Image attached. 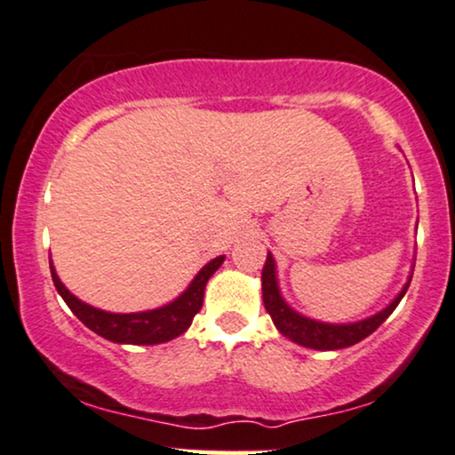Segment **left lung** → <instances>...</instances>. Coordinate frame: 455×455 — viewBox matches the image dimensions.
I'll list each match as a JSON object with an SVG mask.
<instances>
[{
	"label": "left lung",
	"instance_id": "8db88e82",
	"mask_svg": "<svg viewBox=\"0 0 455 455\" xmlns=\"http://www.w3.org/2000/svg\"><path fill=\"white\" fill-rule=\"evenodd\" d=\"M411 277L413 275H409L407 283L394 297L392 303L381 311H377L375 315H369L358 322H347V324H331V322L314 320V317L299 314V311L290 307L286 299L282 297L280 282H277L275 259H273V254L269 251L265 267H262V303H265V309L269 311L273 324H275V328L283 337L294 341L297 346L320 349V352H331V349H343L363 341V339H366L371 332H375L377 328L384 324L387 315L401 303L409 283H411Z\"/></svg>",
	"mask_w": 455,
	"mask_h": 455
}]
</instances>
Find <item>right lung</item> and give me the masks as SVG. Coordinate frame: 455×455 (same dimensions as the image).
Wrapping results in <instances>:
<instances>
[{"label":"right lung","instance_id":"1","mask_svg":"<svg viewBox=\"0 0 455 455\" xmlns=\"http://www.w3.org/2000/svg\"><path fill=\"white\" fill-rule=\"evenodd\" d=\"M224 256L207 262V265L195 275V280L188 283L180 297H175L172 303L163 305V307L135 311V314H112V311H103L92 307V305L80 300L76 294H71L63 282L59 280L57 271H54L51 260V275L54 288L61 294L68 307L74 311V315L91 328L92 332L108 339L112 343H129V346H156V343L172 341L180 337L182 332L188 331L193 324V317L201 311L205 297V286L210 277L220 269Z\"/></svg>","mask_w":455,"mask_h":455}]
</instances>
